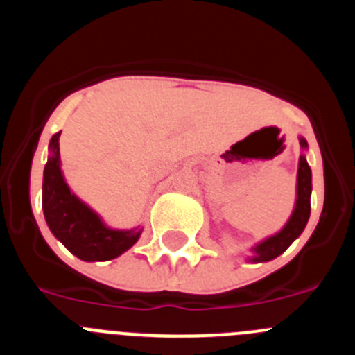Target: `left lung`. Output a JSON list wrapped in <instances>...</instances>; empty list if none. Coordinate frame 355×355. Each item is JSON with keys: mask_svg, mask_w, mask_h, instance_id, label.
Segmentation results:
<instances>
[{"mask_svg": "<svg viewBox=\"0 0 355 355\" xmlns=\"http://www.w3.org/2000/svg\"><path fill=\"white\" fill-rule=\"evenodd\" d=\"M300 146L302 149H306V140L300 139ZM309 199H311V168L307 165L306 156H300L299 174H297V202H295L293 213H291L288 224L277 234L266 238L254 247L252 261L263 263L277 258L293 243L295 238L300 236L309 220V213H311V200Z\"/></svg>", "mask_w": 355, "mask_h": 355, "instance_id": "1", "label": "left lung"}]
</instances>
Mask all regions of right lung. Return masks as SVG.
<instances>
[{
  "label": "right lung",
  "instance_id": "1",
  "mask_svg": "<svg viewBox=\"0 0 355 355\" xmlns=\"http://www.w3.org/2000/svg\"><path fill=\"white\" fill-rule=\"evenodd\" d=\"M60 133L49 140V158L44 167L42 209L51 233L83 261H108L137 243L142 231H117L69 190L60 171Z\"/></svg>",
  "mask_w": 355,
  "mask_h": 355
}]
</instances>
